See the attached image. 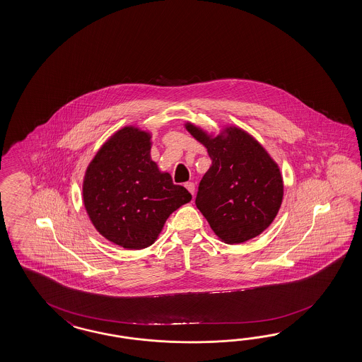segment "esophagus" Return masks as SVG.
Segmentation results:
<instances>
[{"label":"esophagus","mask_w":362,"mask_h":362,"mask_svg":"<svg viewBox=\"0 0 362 362\" xmlns=\"http://www.w3.org/2000/svg\"><path fill=\"white\" fill-rule=\"evenodd\" d=\"M185 188L188 189V192L194 196V185L192 182H187L185 185Z\"/></svg>","instance_id":"obj_1"}]
</instances>
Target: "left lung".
<instances>
[{
	"label": "left lung",
	"instance_id": "obj_1",
	"mask_svg": "<svg viewBox=\"0 0 362 362\" xmlns=\"http://www.w3.org/2000/svg\"><path fill=\"white\" fill-rule=\"evenodd\" d=\"M185 127L212 159L194 203L214 234L229 245L262 234L281 206L284 182L279 165L239 127H225L218 134L189 122Z\"/></svg>",
	"mask_w": 362,
	"mask_h": 362
}]
</instances>
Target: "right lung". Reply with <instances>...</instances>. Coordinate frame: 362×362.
Returning <instances> with one entry per match:
<instances>
[{
    "instance_id": "right-lung-1",
    "label": "right lung",
    "mask_w": 362,
    "mask_h": 362,
    "mask_svg": "<svg viewBox=\"0 0 362 362\" xmlns=\"http://www.w3.org/2000/svg\"><path fill=\"white\" fill-rule=\"evenodd\" d=\"M150 149L151 134L127 125L100 146L83 177L82 199L91 223L128 250L153 245L170 214L192 199L159 170Z\"/></svg>"
}]
</instances>
